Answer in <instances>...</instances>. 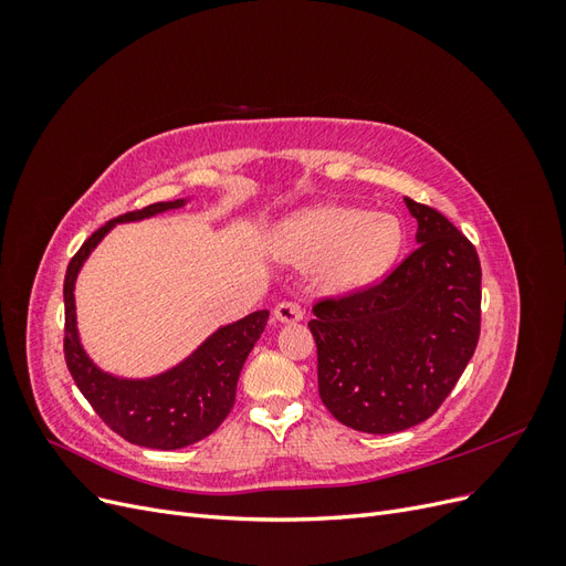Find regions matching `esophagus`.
Segmentation results:
<instances>
[{
	"label": "esophagus",
	"instance_id": "34e87169",
	"mask_svg": "<svg viewBox=\"0 0 566 566\" xmlns=\"http://www.w3.org/2000/svg\"><path fill=\"white\" fill-rule=\"evenodd\" d=\"M273 318L279 323H297L304 318V312L297 302H279L273 310Z\"/></svg>",
	"mask_w": 566,
	"mask_h": 566
}]
</instances>
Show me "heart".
<instances>
[{
	"label": "heart",
	"instance_id": "heart-1",
	"mask_svg": "<svg viewBox=\"0 0 566 566\" xmlns=\"http://www.w3.org/2000/svg\"><path fill=\"white\" fill-rule=\"evenodd\" d=\"M401 241L397 217L325 205L283 221L273 245L297 266H323V290L342 295L378 281L397 260Z\"/></svg>",
	"mask_w": 566,
	"mask_h": 566
}]
</instances>
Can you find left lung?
I'll return each instance as SVG.
<instances>
[{
    "instance_id": "obj_1",
    "label": "left lung",
    "mask_w": 566,
    "mask_h": 566,
    "mask_svg": "<svg viewBox=\"0 0 566 566\" xmlns=\"http://www.w3.org/2000/svg\"><path fill=\"white\" fill-rule=\"evenodd\" d=\"M418 248L387 279L314 304L325 408L358 432L391 434L424 422L470 364L482 323L474 245L441 212L410 198Z\"/></svg>"
}]
</instances>
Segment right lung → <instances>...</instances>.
I'll use <instances>...</instances> for the list:
<instances>
[{"label": "right lung", "instance_id": "right-lung-1", "mask_svg": "<svg viewBox=\"0 0 566 566\" xmlns=\"http://www.w3.org/2000/svg\"><path fill=\"white\" fill-rule=\"evenodd\" d=\"M184 198L172 202H153L144 210L111 219L108 224L94 231L82 243L71 264H67L63 281V352L77 389L113 432L129 443H136V447L158 451L191 447V443L212 434L224 422L235 401L238 375H241L254 342L266 328L269 312H252L241 321L221 325L175 368L153 375V378L129 380L101 370L84 352L77 333L75 281L92 250L104 241V235L115 224L156 217L167 210L184 208Z\"/></svg>", "mask_w": 566, "mask_h": 566}]
</instances>
